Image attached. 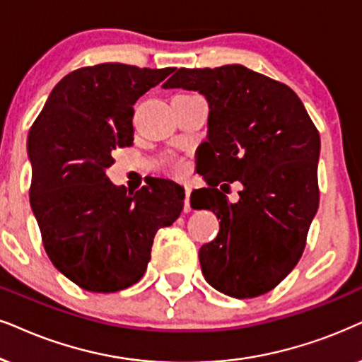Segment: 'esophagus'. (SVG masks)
I'll return each mask as SVG.
<instances>
[{
	"instance_id": "obj_1",
	"label": "esophagus",
	"mask_w": 362,
	"mask_h": 362,
	"mask_svg": "<svg viewBox=\"0 0 362 362\" xmlns=\"http://www.w3.org/2000/svg\"><path fill=\"white\" fill-rule=\"evenodd\" d=\"M189 196H191V189H189V187H186V191H185V213H189V211H191Z\"/></svg>"
}]
</instances>
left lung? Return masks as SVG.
I'll use <instances>...</instances> for the list:
<instances>
[{
    "instance_id": "8db88e82",
    "label": "left lung",
    "mask_w": 362,
    "mask_h": 362,
    "mask_svg": "<svg viewBox=\"0 0 362 362\" xmlns=\"http://www.w3.org/2000/svg\"><path fill=\"white\" fill-rule=\"evenodd\" d=\"M163 88L199 91L209 105L199 146L209 187L191 194L192 208L221 219L199 250L204 279L238 299L274 289L298 264L319 206L321 139L306 107L289 86L241 64L180 68ZM223 180L243 185L238 204L217 189Z\"/></svg>"
}]
</instances>
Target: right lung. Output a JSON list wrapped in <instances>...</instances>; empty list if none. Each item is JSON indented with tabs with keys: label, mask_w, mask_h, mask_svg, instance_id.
Listing matches in <instances>:
<instances>
[{
	"label": "right lung",
	"mask_w": 362,
	"mask_h": 362,
	"mask_svg": "<svg viewBox=\"0 0 362 362\" xmlns=\"http://www.w3.org/2000/svg\"><path fill=\"white\" fill-rule=\"evenodd\" d=\"M173 71L123 63L79 68L53 88L28 134L30 203L46 255L91 293L138 283L154 234L185 206L175 181L158 180L133 194L106 176L112 151L133 144V105Z\"/></svg>",
	"instance_id": "add662e5"
}]
</instances>
